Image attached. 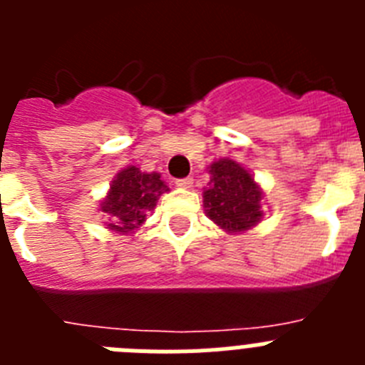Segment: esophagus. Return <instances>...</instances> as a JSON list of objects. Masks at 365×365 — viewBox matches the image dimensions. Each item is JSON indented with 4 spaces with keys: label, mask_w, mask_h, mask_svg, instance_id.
<instances>
[{
    "label": "esophagus",
    "mask_w": 365,
    "mask_h": 365,
    "mask_svg": "<svg viewBox=\"0 0 365 365\" xmlns=\"http://www.w3.org/2000/svg\"><path fill=\"white\" fill-rule=\"evenodd\" d=\"M175 185L179 186V188H192V185H193V179L192 177H185V179H177L175 180Z\"/></svg>",
    "instance_id": "1"
}]
</instances>
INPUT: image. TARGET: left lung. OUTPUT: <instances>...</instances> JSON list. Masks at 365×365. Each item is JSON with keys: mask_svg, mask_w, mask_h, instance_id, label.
<instances>
[{"mask_svg": "<svg viewBox=\"0 0 365 365\" xmlns=\"http://www.w3.org/2000/svg\"><path fill=\"white\" fill-rule=\"evenodd\" d=\"M210 182L202 192L206 215L228 234L256 227L263 217V192L241 164L221 159L210 166Z\"/></svg>", "mask_w": 365, "mask_h": 365, "instance_id": "1", "label": "left lung"}]
</instances>
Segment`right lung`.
Segmentation results:
<instances>
[{
	"label": "right lung",
	"mask_w": 365,
	"mask_h": 365,
	"mask_svg": "<svg viewBox=\"0 0 365 365\" xmlns=\"http://www.w3.org/2000/svg\"><path fill=\"white\" fill-rule=\"evenodd\" d=\"M164 192H168V186L160 180L159 173H146L137 166H128L111 182L108 195L100 202V212L109 219L108 228L131 234L146 221Z\"/></svg>",
	"instance_id": "1"
}]
</instances>
